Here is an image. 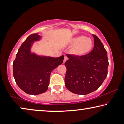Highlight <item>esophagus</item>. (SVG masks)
<instances>
[{
    "label": "esophagus",
    "instance_id": "obj_1",
    "mask_svg": "<svg viewBox=\"0 0 124 124\" xmlns=\"http://www.w3.org/2000/svg\"><path fill=\"white\" fill-rule=\"evenodd\" d=\"M68 59V58L67 57V56H64V60H63V63H65V62Z\"/></svg>",
    "mask_w": 124,
    "mask_h": 124
}]
</instances>
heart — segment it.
Instances as JSON below:
<instances>
[{
  "label": "heart",
  "mask_w": 124,
  "mask_h": 124,
  "mask_svg": "<svg viewBox=\"0 0 124 124\" xmlns=\"http://www.w3.org/2000/svg\"><path fill=\"white\" fill-rule=\"evenodd\" d=\"M73 45L70 52L76 56H83L91 51L93 46L92 40L84 35H80L73 38L70 41Z\"/></svg>",
  "instance_id": "b5f03b06"
}]
</instances>
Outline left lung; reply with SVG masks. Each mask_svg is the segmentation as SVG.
Masks as SVG:
<instances>
[{
	"instance_id": "8db88e82",
	"label": "left lung",
	"mask_w": 124,
	"mask_h": 124,
	"mask_svg": "<svg viewBox=\"0 0 124 124\" xmlns=\"http://www.w3.org/2000/svg\"><path fill=\"white\" fill-rule=\"evenodd\" d=\"M93 50L78 56L67 54L65 85L69 91L78 95H87L99 88L106 78L109 65L107 52L95 35Z\"/></svg>"
}]
</instances>
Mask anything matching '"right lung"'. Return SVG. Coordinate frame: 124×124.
<instances>
[{
  "mask_svg": "<svg viewBox=\"0 0 124 124\" xmlns=\"http://www.w3.org/2000/svg\"><path fill=\"white\" fill-rule=\"evenodd\" d=\"M40 38L38 33L29 35L19 48L13 62L14 77L17 85L29 95L46 91L52 70L63 62V55L51 57L31 53L33 42Z\"/></svg>",
  "mask_w": 124,
  "mask_h": 124,
  "instance_id": "add662e5",
  "label": "right lung"
}]
</instances>
